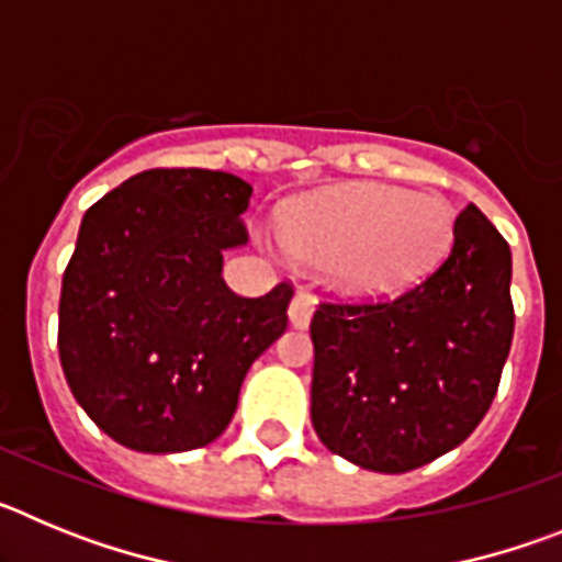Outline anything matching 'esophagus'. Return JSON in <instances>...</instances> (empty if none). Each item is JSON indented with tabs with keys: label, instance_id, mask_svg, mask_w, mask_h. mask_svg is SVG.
<instances>
[{
	"label": "esophagus",
	"instance_id": "1",
	"mask_svg": "<svg viewBox=\"0 0 562 562\" xmlns=\"http://www.w3.org/2000/svg\"><path fill=\"white\" fill-rule=\"evenodd\" d=\"M315 304H317V301L310 295V292L297 290L295 297H292V304H290V324L297 326V329L310 326L312 312H315Z\"/></svg>",
	"mask_w": 562,
	"mask_h": 562
}]
</instances>
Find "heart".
<instances>
[{"label": "heart", "instance_id": "heart-1", "mask_svg": "<svg viewBox=\"0 0 562 562\" xmlns=\"http://www.w3.org/2000/svg\"><path fill=\"white\" fill-rule=\"evenodd\" d=\"M453 207L439 193L349 186L295 202L281 245L304 265L326 267L355 292H391L428 276L453 245Z\"/></svg>", "mask_w": 562, "mask_h": 562}]
</instances>
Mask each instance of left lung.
Wrapping results in <instances>:
<instances>
[{"label": "left lung", "mask_w": 562, "mask_h": 562, "mask_svg": "<svg viewBox=\"0 0 562 562\" xmlns=\"http://www.w3.org/2000/svg\"><path fill=\"white\" fill-rule=\"evenodd\" d=\"M513 252L475 205L419 284L380 301H324L312 425L331 453L376 473H408L479 428L509 357Z\"/></svg>", "instance_id": "1"}]
</instances>
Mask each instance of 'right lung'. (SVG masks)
Listing matches in <instances>:
<instances>
[{"instance_id": "1", "label": "right lung", "mask_w": 562, "mask_h": 562, "mask_svg": "<svg viewBox=\"0 0 562 562\" xmlns=\"http://www.w3.org/2000/svg\"><path fill=\"white\" fill-rule=\"evenodd\" d=\"M250 193L225 171L151 168L83 213L58 357L78 405L123 448L220 439L247 369L284 335L292 284L241 297L222 278V252L247 241Z\"/></svg>"}]
</instances>
